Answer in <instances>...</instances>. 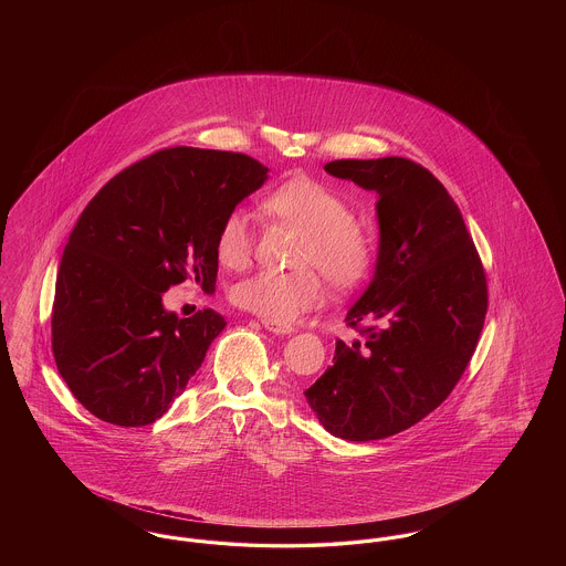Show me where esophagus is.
Instances as JSON below:
<instances>
[{
	"mask_svg": "<svg viewBox=\"0 0 566 566\" xmlns=\"http://www.w3.org/2000/svg\"><path fill=\"white\" fill-rule=\"evenodd\" d=\"M263 324H265L268 331L277 333V335H291V333H295V326H291V324L270 323V321H263Z\"/></svg>",
	"mask_w": 566,
	"mask_h": 566,
	"instance_id": "esophagus-1",
	"label": "esophagus"
}]
</instances>
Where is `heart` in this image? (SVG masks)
<instances>
[{
  "label": "heart",
  "instance_id": "1",
  "mask_svg": "<svg viewBox=\"0 0 566 566\" xmlns=\"http://www.w3.org/2000/svg\"><path fill=\"white\" fill-rule=\"evenodd\" d=\"M263 208L303 238L296 245V270H263L245 275L229 291L231 301L270 323H293L323 298V282L335 291L358 286L374 268L376 238L367 224L352 218L348 201L312 178H295L271 190ZM254 250L252 218L231 210L216 231V256L222 265L240 270Z\"/></svg>",
  "mask_w": 566,
  "mask_h": 566
}]
</instances>
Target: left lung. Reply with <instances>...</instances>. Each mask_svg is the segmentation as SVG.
<instances>
[{"mask_svg": "<svg viewBox=\"0 0 566 566\" xmlns=\"http://www.w3.org/2000/svg\"><path fill=\"white\" fill-rule=\"evenodd\" d=\"M324 169L379 195V252L374 282L346 316L363 337L337 342L305 399L331 434L374 441L450 397L484 328L488 282L454 199L427 167L386 157Z\"/></svg>", "mask_w": 566, "mask_h": 566, "instance_id": "left-lung-1", "label": "left lung"}]
</instances>
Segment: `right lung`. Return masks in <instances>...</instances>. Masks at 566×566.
Returning <instances> with one entry per match:
<instances>
[{"mask_svg":"<svg viewBox=\"0 0 566 566\" xmlns=\"http://www.w3.org/2000/svg\"><path fill=\"white\" fill-rule=\"evenodd\" d=\"M265 180L242 153L176 146L88 201L61 256L51 333L59 374L93 416L146 427L187 388L227 323L214 310L178 318L163 293L216 284L220 220Z\"/></svg>","mask_w":566,"mask_h":566,"instance_id":"add662e5","label":"right lung"}]
</instances>
